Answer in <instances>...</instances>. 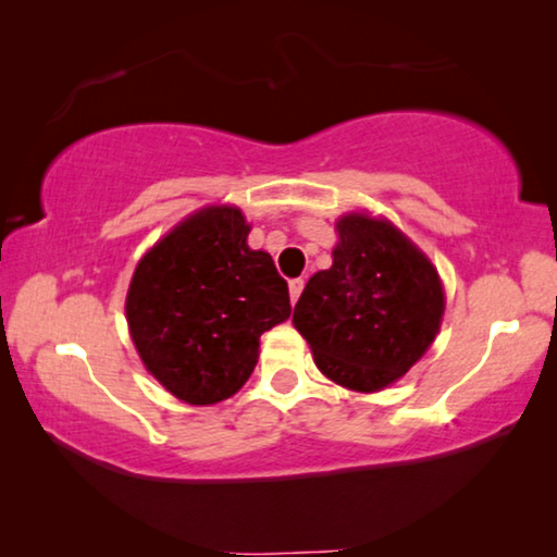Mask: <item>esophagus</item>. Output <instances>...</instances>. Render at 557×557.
Here are the masks:
<instances>
[{
  "mask_svg": "<svg viewBox=\"0 0 557 557\" xmlns=\"http://www.w3.org/2000/svg\"><path fill=\"white\" fill-rule=\"evenodd\" d=\"M302 289H305V280H302V277L289 280V300H293V305H295L297 300H300Z\"/></svg>",
  "mask_w": 557,
  "mask_h": 557,
  "instance_id": "1",
  "label": "esophagus"
}]
</instances>
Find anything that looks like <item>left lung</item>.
I'll return each mask as SVG.
<instances>
[{"instance_id": "left-lung-1", "label": "left lung", "mask_w": 557, "mask_h": 557, "mask_svg": "<svg viewBox=\"0 0 557 557\" xmlns=\"http://www.w3.org/2000/svg\"><path fill=\"white\" fill-rule=\"evenodd\" d=\"M332 268L314 272L293 325L332 383L377 393L418 362L440 330L445 295L433 262L393 222L337 220Z\"/></svg>"}]
</instances>
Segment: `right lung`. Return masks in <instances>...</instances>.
<instances>
[{
  "label": "right lung",
  "mask_w": 557,
  "mask_h": 557,
  "mask_svg": "<svg viewBox=\"0 0 557 557\" xmlns=\"http://www.w3.org/2000/svg\"><path fill=\"white\" fill-rule=\"evenodd\" d=\"M237 207L212 205L164 235L129 282L127 325L145 368L189 405L227 400L252 375L260 335L289 318L287 282L247 245Z\"/></svg>",
  "instance_id": "add662e5"
}]
</instances>
